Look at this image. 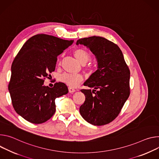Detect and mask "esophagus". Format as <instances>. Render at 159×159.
Segmentation results:
<instances>
[{"label":"esophagus","mask_w":159,"mask_h":159,"mask_svg":"<svg viewBox=\"0 0 159 159\" xmlns=\"http://www.w3.org/2000/svg\"><path fill=\"white\" fill-rule=\"evenodd\" d=\"M68 90H69V92H70V93H74V92H75V89H73V88H72V87H69L68 88Z\"/></svg>","instance_id":"34e87169"}]
</instances>
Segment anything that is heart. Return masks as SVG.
Instances as JSON below:
<instances>
[{"mask_svg":"<svg viewBox=\"0 0 159 159\" xmlns=\"http://www.w3.org/2000/svg\"><path fill=\"white\" fill-rule=\"evenodd\" d=\"M75 57L82 64H85L90 59L89 53L83 48H76L73 51ZM59 80L61 82L65 83L70 87H76L82 82L83 78L81 75H73L64 73L62 75Z\"/></svg>","mask_w":159,"mask_h":159,"instance_id":"b5f03b06","label":"heart"}]
</instances>
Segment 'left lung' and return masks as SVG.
Here are the masks:
<instances>
[{
  "label": "left lung",
  "instance_id": "1",
  "mask_svg": "<svg viewBox=\"0 0 159 159\" xmlns=\"http://www.w3.org/2000/svg\"><path fill=\"white\" fill-rule=\"evenodd\" d=\"M79 44L89 48L98 62V69L84 83L93 90H81L85 101L80 112L94 126L109 124L119 115L129 96V67L119 47L106 39L96 36L81 39L76 42Z\"/></svg>",
  "mask_w": 159,
  "mask_h": 159
}]
</instances>
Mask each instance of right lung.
<instances>
[{
    "label": "right lung",
    "instance_id": "1",
    "mask_svg": "<svg viewBox=\"0 0 159 159\" xmlns=\"http://www.w3.org/2000/svg\"><path fill=\"white\" fill-rule=\"evenodd\" d=\"M74 40L38 34L29 39L11 66L8 89L15 111L27 121L41 124L56 112L55 100L68 93L63 83L44 86V80L54 71L57 57Z\"/></svg>",
    "mask_w": 159,
    "mask_h": 159
}]
</instances>
